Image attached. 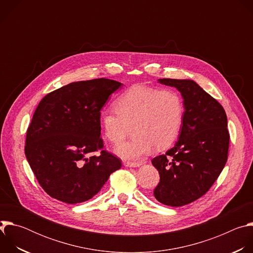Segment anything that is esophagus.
<instances>
[{"mask_svg": "<svg viewBox=\"0 0 253 253\" xmlns=\"http://www.w3.org/2000/svg\"><path fill=\"white\" fill-rule=\"evenodd\" d=\"M140 162H124V166L126 167H138L140 166Z\"/></svg>", "mask_w": 253, "mask_h": 253, "instance_id": "obj_1", "label": "esophagus"}]
</instances>
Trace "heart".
Masks as SVG:
<instances>
[{"label": "heart", "mask_w": 253, "mask_h": 253, "mask_svg": "<svg viewBox=\"0 0 253 253\" xmlns=\"http://www.w3.org/2000/svg\"><path fill=\"white\" fill-rule=\"evenodd\" d=\"M115 110L101 114L105 137L114 145L122 143L132 129L133 138L122 144L116 153L125 160H135L156 150L168 148L175 141L183 120L181 97L173 90H158L134 85L115 101Z\"/></svg>", "instance_id": "b5f03b06"}]
</instances>
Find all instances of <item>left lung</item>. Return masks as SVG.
Instances as JSON below:
<instances>
[{"mask_svg":"<svg viewBox=\"0 0 253 253\" xmlns=\"http://www.w3.org/2000/svg\"><path fill=\"white\" fill-rule=\"evenodd\" d=\"M184 99L179 139L165 154L152 159L160 181L154 189L162 204L179 207L204 195L223 170L229 148L223 107L192 80L159 79Z\"/></svg>","mask_w":253,"mask_h":253,"instance_id":"left-lung-1","label":"left lung"}]
</instances>
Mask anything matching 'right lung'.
<instances>
[{"instance_id":"1","label":"right lung","mask_w":253,"mask_h":253,"mask_svg":"<svg viewBox=\"0 0 253 253\" xmlns=\"http://www.w3.org/2000/svg\"><path fill=\"white\" fill-rule=\"evenodd\" d=\"M122 84L99 78L70 83L39 103L27 130L25 154L40 186L68 204L96 195L121 160L104 148L101 109ZM100 151L99 157L88 155Z\"/></svg>"}]
</instances>
